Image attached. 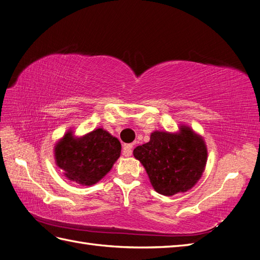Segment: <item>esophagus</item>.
I'll use <instances>...</instances> for the list:
<instances>
[{
  "instance_id": "1",
  "label": "esophagus",
  "mask_w": 260,
  "mask_h": 260,
  "mask_svg": "<svg viewBox=\"0 0 260 260\" xmlns=\"http://www.w3.org/2000/svg\"><path fill=\"white\" fill-rule=\"evenodd\" d=\"M132 145L131 144H124L123 145V155L126 156V157H128V156L132 155L133 150H132Z\"/></svg>"
}]
</instances>
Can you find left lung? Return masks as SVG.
Segmentation results:
<instances>
[{
	"mask_svg": "<svg viewBox=\"0 0 260 260\" xmlns=\"http://www.w3.org/2000/svg\"><path fill=\"white\" fill-rule=\"evenodd\" d=\"M133 154L142 162L153 188L164 196L192 188L207 162L206 143L188 125H180L175 133L153 132L149 142Z\"/></svg>",
	"mask_w": 260,
	"mask_h": 260,
	"instance_id": "1",
	"label": "left lung"
}]
</instances>
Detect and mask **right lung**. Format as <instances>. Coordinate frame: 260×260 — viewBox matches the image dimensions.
<instances>
[{
	"instance_id": "1",
	"label": "right lung",
	"mask_w": 260,
	"mask_h": 260,
	"mask_svg": "<svg viewBox=\"0 0 260 260\" xmlns=\"http://www.w3.org/2000/svg\"><path fill=\"white\" fill-rule=\"evenodd\" d=\"M120 149L119 141L104 128H96L80 137L70 128L54 146V158L71 182L92 186L112 170Z\"/></svg>"
}]
</instances>
